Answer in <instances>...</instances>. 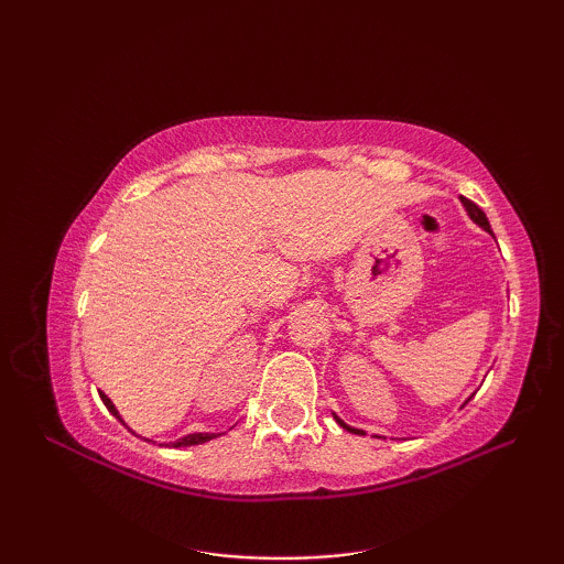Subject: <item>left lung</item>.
Instances as JSON below:
<instances>
[{
	"label": "left lung",
	"instance_id": "8db88e82",
	"mask_svg": "<svg viewBox=\"0 0 564 564\" xmlns=\"http://www.w3.org/2000/svg\"><path fill=\"white\" fill-rule=\"evenodd\" d=\"M463 206L467 208V213H470V218L477 223V225H480V227H485V230L487 232H492V230H489V220H487V215L482 213V208H477L475 206V203L473 200H467V198H463ZM344 429H349V431H354V434H364V431L361 429H351V426H346L344 422H339Z\"/></svg>",
	"mask_w": 564,
	"mask_h": 564
}]
</instances>
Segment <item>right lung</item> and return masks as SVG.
<instances>
[{
    "instance_id": "add662e5",
    "label": "right lung",
    "mask_w": 564,
    "mask_h": 564,
    "mask_svg": "<svg viewBox=\"0 0 564 564\" xmlns=\"http://www.w3.org/2000/svg\"><path fill=\"white\" fill-rule=\"evenodd\" d=\"M99 394H101L104 404L109 406V412H113V416H118V412H116V406L111 404V400L106 398L104 392H99ZM118 419H121V416H118ZM210 438H215V434H188V436H184V438L174 441V448H182V446H198V443H206V441H210Z\"/></svg>"
}]
</instances>
